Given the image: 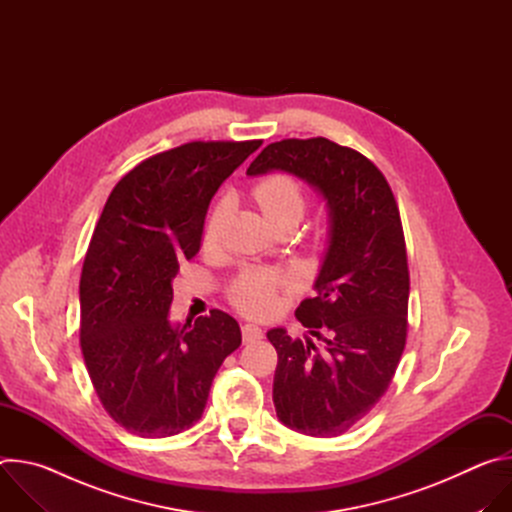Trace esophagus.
Segmentation results:
<instances>
[{"label": "esophagus", "mask_w": 512, "mask_h": 512, "mask_svg": "<svg viewBox=\"0 0 512 512\" xmlns=\"http://www.w3.org/2000/svg\"><path fill=\"white\" fill-rule=\"evenodd\" d=\"M241 332H243V342L245 344H253V342L263 338V330L259 326H255V324H243Z\"/></svg>", "instance_id": "34e87169"}]
</instances>
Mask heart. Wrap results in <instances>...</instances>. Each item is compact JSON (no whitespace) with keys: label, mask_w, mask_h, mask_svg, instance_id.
Instances as JSON below:
<instances>
[{"label":"heart","mask_w":512,"mask_h":512,"mask_svg":"<svg viewBox=\"0 0 512 512\" xmlns=\"http://www.w3.org/2000/svg\"><path fill=\"white\" fill-rule=\"evenodd\" d=\"M253 198L259 204L265 221L271 225L277 223H300L306 212V190L304 186L287 174H271L263 178L253 188ZM227 218V204H216L204 229L206 243H216L223 233ZM291 285V279L277 271L265 269H247L231 285L233 304L249 316H267L275 306V296L279 289Z\"/></svg>","instance_id":"heart-1"}]
</instances>
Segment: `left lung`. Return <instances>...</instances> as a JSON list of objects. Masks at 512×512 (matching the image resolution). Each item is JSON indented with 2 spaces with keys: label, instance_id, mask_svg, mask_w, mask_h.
<instances>
[{
  "label": "left lung",
  "instance_id": "1",
  "mask_svg": "<svg viewBox=\"0 0 512 512\" xmlns=\"http://www.w3.org/2000/svg\"><path fill=\"white\" fill-rule=\"evenodd\" d=\"M269 170L316 186L330 208L318 294L296 310L316 340L267 332L277 350L275 411L300 433L336 437L387 393L405 348L409 267L399 206L367 156L326 137L269 143L247 174Z\"/></svg>",
  "mask_w": 512,
  "mask_h": 512
}]
</instances>
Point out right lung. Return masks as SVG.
<instances>
[{
    "label": "right lung",
    "mask_w": 512,
    "mask_h": 512,
    "mask_svg": "<svg viewBox=\"0 0 512 512\" xmlns=\"http://www.w3.org/2000/svg\"><path fill=\"white\" fill-rule=\"evenodd\" d=\"M263 141H190L111 190L81 273V348L109 417L139 437L192 427L241 328L223 310L172 326V279L200 251L208 204Z\"/></svg>",
    "instance_id": "1"
}]
</instances>
